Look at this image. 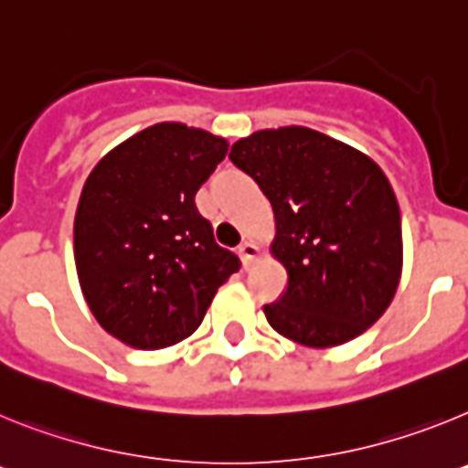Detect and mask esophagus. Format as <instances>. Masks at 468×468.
<instances>
[{"mask_svg": "<svg viewBox=\"0 0 468 468\" xmlns=\"http://www.w3.org/2000/svg\"><path fill=\"white\" fill-rule=\"evenodd\" d=\"M239 255H241V260H243V264H253L255 260H258V255H260V246L255 241H243L241 246H239Z\"/></svg>", "mask_w": 468, "mask_h": 468, "instance_id": "esophagus-1", "label": "esophagus"}]
</instances>
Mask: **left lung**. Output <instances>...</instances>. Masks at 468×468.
Wrapping results in <instances>:
<instances>
[{
	"mask_svg": "<svg viewBox=\"0 0 468 468\" xmlns=\"http://www.w3.org/2000/svg\"><path fill=\"white\" fill-rule=\"evenodd\" d=\"M274 210L271 255L288 271L271 328L312 349L345 345L387 312L403 270L400 210L373 159L307 126L255 131L231 144Z\"/></svg>",
	"mask_w": 468,
	"mask_h": 468,
	"instance_id": "obj_1",
	"label": "left lung"
}]
</instances>
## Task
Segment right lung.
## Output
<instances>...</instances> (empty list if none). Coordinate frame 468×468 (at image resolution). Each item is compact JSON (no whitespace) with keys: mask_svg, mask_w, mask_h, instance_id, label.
<instances>
[{"mask_svg":"<svg viewBox=\"0 0 468 468\" xmlns=\"http://www.w3.org/2000/svg\"><path fill=\"white\" fill-rule=\"evenodd\" d=\"M227 150L204 128L161 122L107 152L86 177L74 264L95 321L123 345L183 342L241 267L194 204Z\"/></svg>","mask_w":468,"mask_h":468,"instance_id":"1","label":"right lung"}]
</instances>
